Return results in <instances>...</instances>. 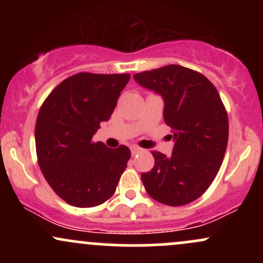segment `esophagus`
I'll return each mask as SVG.
<instances>
[{
  "mask_svg": "<svg viewBox=\"0 0 263 263\" xmlns=\"http://www.w3.org/2000/svg\"><path fill=\"white\" fill-rule=\"evenodd\" d=\"M140 152H142V148H140V147H137V146H132V147H131V153H132V156L137 155V153H140Z\"/></svg>",
  "mask_w": 263,
  "mask_h": 263,
  "instance_id": "obj_1",
  "label": "esophagus"
}]
</instances>
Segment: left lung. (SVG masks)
Wrapping results in <instances>:
<instances>
[{
  "mask_svg": "<svg viewBox=\"0 0 263 263\" xmlns=\"http://www.w3.org/2000/svg\"><path fill=\"white\" fill-rule=\"evenodd\" d=\"M134 79L162 96L163 119L173 129L172 155L153 151L155 165L141 174L146 192L171 206L192 203L215 179L228 146V114L218 90L203 74L176 64Z\"/></svg>",
  "mask_w": 263,
  "mask_h": 263,
  "instance_id": "left-lung-1",
  "label": "left lung"
}]
</instances>
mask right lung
<instances>
[{
	"mask_svg": "<svg viewBox=\"0 0 263 263\" xmlns=\"http://www.w3.org/2000/svg\"><path fill=\"white\" fill-rule=\"evenodd\" d=\"M129 74L79 73L49 93L35 123L39 167L57 195L77 208L110 199L131 157L128 147L92 142L108 121Z\"/></svg>",
	"mask_w": 263,
	"mask_h": 263,
	"instance_id": "add662e5",
	"label": "right lung"
}]
</instances>
